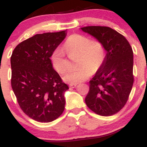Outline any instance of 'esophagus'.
I'll return each instance as SVG.
<instances>
[{
	"label": "esophagus",
	"mask_w": 147,
	"mask_h": 147,
	"mask_svg": "<svg viewBox=\"0 0 147 147\" xmlns=\"http://www.w3.org/2000/svg\"><path fill=\"white\" fill-rule=\"evenodd\" d=\"M77 85V84H70V85H69V86H70V88H76Z\"/></svg>",
	"instance_id": "esophagus-1"
}]
</instances>
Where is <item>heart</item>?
<instances>
[{
	"instance_id": "1",
	"label": "heart",
	"mask_w": 147,
	"mask_h": 147,
	"mask_svg": "<svg viewBox=\"0 0 147 147\" xmlns=\"http://www.w3.org/2000/svg\"><path fill=\"white\" fill-rule=\"evenodd\" d=\"M65 50L70 53L79 54L78 66L75 70L67 72L63 80L68 84H78L86 80L92 73H95L104 63L106 49L100 41H91L90 38L82 34L70 36L64 44ZM52 65L58 73L63 75L68 70V61L63 48L58 47L52 52Z\"/></svg>"
}]
</instances>
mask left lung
<instances>
[{
  "instance_id": "1",
  "label": "left lung",
  "mask_w": 147,
  "mask_h": 147,
  "mask_svg": "<svg viewBox=\"0 0 147 147\" xmlns=\"http://www.w3.org/2000/svg\"><path fill=\"white\" fill-rule=\"evenodd\" d=\"M81 29L100 41L106 51L104 63L89 82L85 102L96 114L113 115L124 107L132 89L133 50L125 37L109 27L87 26Z\"/></svg>"
}]
</instances>
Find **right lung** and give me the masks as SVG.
Wrapping results in <instances>:
<instances>
[{"mask_svg":"<svg viewBox=\"0 0 147 147\" xmlns=\"http://www.w3.org/2000/svg\"><path fill=\"white\" fill-rule=\"evenodd\" d=\"M66 30L38 34L20 43L11 55V84L22 111L39 122H50L63 113L69 88L52 65V52Z\"/></svg>","mask_w":147,"mask_h":147,"instance_id":"obj_1","label":"right lung"}]
</instances>
